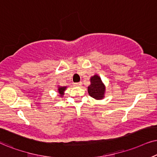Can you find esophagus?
Wrapping results in <instances>:
<instances>
[{"label": "esophagus", "mask_w": 157, "mask_h": 157, "mask_svg": "<svg viewBox=\"0 0 157 157\" xmlns=\"http://www.w3.org/2000/svg\"><path fill=\"white\" fill-rule=\"evenodd\" d=\"M75 86H77V87H79V86H81L82 85V82H75L74 84Z\"/></svg>", "instance_id": "obj_1"}]
</instances>
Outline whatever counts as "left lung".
<instances>
[{
	"mask_svg": "<svg viewBox=\"0 0 157 157\" xmlns=\"http://www.w3.org/2000/svg\"><path fill=\"white\" fill-rule=\"evenodd\" d=\"M91 84L88 86V93L93 98L96 99H101L105 93V87L101 78L98 75H94L90 78Z\"/></svg>",
	"mask_w": 157,
	"mask_h": 157,
	"instance_id": "obj_1",
	"label": "left lung"
}]
</instances>
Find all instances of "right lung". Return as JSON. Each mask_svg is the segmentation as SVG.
Returning <instances> with one entry per match:
<instances>
[{
	"mask_svg": "<svg viewBox=\"0 0 157 157\" xmlns=\"http://www.w3.org/2000/svg\"><path fill=\"white\" fill-rule=\"evenodd\" d=\"M66 88H67V87H61V88H59V92L60 93L61 95H63V92H64Z\"/></svg>",
	"mask_w": 157,
	"mask_h": 157,
	"instance_id": "right-lung-1",
	"label": "right lung"
}]
</instances>
